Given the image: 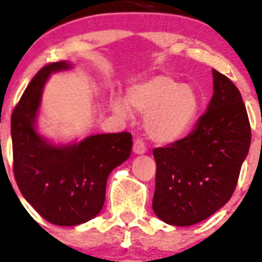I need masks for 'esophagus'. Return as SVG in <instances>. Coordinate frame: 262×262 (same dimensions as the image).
<instances>
[{
  "mask_svg": "<svg viewBox=\"0 0 262 262\" xmlns=\"http://www.w3.org/2000/svg\"><path fill=\"white\" fill-rule=\"evenodd\" d=\"M133 151L136 152V154H138V155L144 154V152L147 151V147H146V144H144L143 139H142V138H137L136 141H134Z\"/></svg>",
  "mask_w": 262,
  "mask_h": 262,
  "instance_id": "1",
  "label": "esophagus"
}]
</instances>
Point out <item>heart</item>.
<instances>
[{"instance_id":"1","label":"heart","mask_w":262,"mask_h":262,"mask_svg":"<svg viewBox=\"0 0 262 262\" xmlns=\"http://www.w3.org/2000/svg\"><path fill=\"white\" fill-rule=\"evenodd\" d=\"M128 102L114 97L111 106L121 116L132 107L146 115L144 125L154 141L169 143L182 138L194 123L200 110V97L189 84H178L169 75H156L128 90Z\"/></svg>"}]
</instances>
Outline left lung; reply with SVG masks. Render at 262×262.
<instances>
[{"instance_id":"left-lung-1","label":"left lung","mask_w":262,"mask_h":262,"mask_svg":"<svg viewBox=\"0 0 262 262\" xmlns=\"http://www.w3.org/2000/svg\"><path fill=\"white\" fill-rule=\"evenodd\" d=\"M214 96L187 137L154 149L156 188L152 209L166 224L188 227L230 200L248 154L251 126L239 90L212 70Z\"/></svg>"}]
</instances>
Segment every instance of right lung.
I'll return each instance as SVG.
<instances>
[{
  "instance_id": "obj_1",
  "label": "right lung",
  "mask_w": 262,
  "mask_h": 262,
  "mask_svg": "<svg viewBox=\"0 0 262 262\" xmlns=\"http://www.w3.org/2000/svg\"><path fill=\"white\" fill-rule=\"evenodd\" d=\"M65 61L47 63L33 77L11 115L14 177L24 199L48 223L70 227L93 219L105 204L110 172L132 151V134L91 136L80 143L56 147L34 128L43 85Z\"/></svg>"
}]
</instances>
